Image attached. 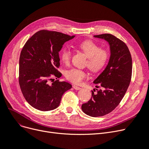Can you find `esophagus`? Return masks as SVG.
I'll list each match as a JSON object with an SVG mask.
<instances>
[{
	"mask_svg": "<svg viewBox=\"0 0 149 149\" xmlns=\"http://www.w3.org/2000/svg\"><path fill=\"white\" fill-rule=\"evenodd\" d=\"M73 88H74V89H76V90H80V89H81L80 87L77 86H76V85H73Z\"/></svg>",
	"mask_w": 149,
	"mask_h": 149,
	"instance_id": "esophagus-1",
	"label": "esophagus"
}]
</instances>
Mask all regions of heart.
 <instances>
[{
	"label": "heart",
	"instance_id": "b5f03b06",
	"mask_svg": "<svg viewBox=\"0 0 149 149\" xmlns=\"http://www.w3.org/2000/svg\"><path fill=\"white\" fill-rule=\"evenodd\" d=\"M88 57L86 65L92 72H97L102 69L108 60V52L105 49H100L97 44L91 40L80 42L78 46ZM71 52L68 48H64L61 52V59L66 64H68L70 60ZM87 75L83 70L72 68L66 71V79L74 84H80Z\"/></svg>",
	"mask_w": 149,
	"mask_h": 149
}]
</instances>
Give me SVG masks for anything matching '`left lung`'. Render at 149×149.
Returning <instances> with one entry per match:
<instances>
[{
	"instance_id": "1",
	"label": "left lung",
	"mask_w": 149,
	"mask_h": 149,
	"mask_svg": "<svg viewBox=\"0 0 149 149\" xmlns=\"http://www.w3.org/2000/svg\"><path fill=\"white\" fill-rule=\"evenodd\" d=\"M109 44L111 55L105 70L94 83L101 89L92 91L91 99L81 105L82 111L91 117L105 116L117 107L130 85L132 74V59L125 42L115 36L105 33L94 35Z\"/></svg>"
}]
</instances>
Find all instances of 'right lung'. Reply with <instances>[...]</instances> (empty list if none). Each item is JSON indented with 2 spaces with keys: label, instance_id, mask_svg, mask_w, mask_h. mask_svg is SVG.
Here are the masks:
<instances>
[{
  "label": "right lung",
  "instance_id": "add662e5",
  "mask_svg": "<svg viewBox=\"0 0 149 149\" xmlns=\"http://www.w3.org/2000/svg\"><path fill=\"white\" fill-rule=\"evenodd\" d=\"M60 32L42 30L25 44L19 58V83L25 99L33 108L42 111L53 110L60 105L63 94L72 88L60 78L59 52L63 45L72 40Z\"/></svg>",
  "mask_w": 149,
  "mask_h": 149
}]
</instances>
